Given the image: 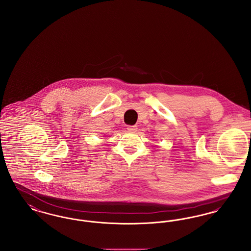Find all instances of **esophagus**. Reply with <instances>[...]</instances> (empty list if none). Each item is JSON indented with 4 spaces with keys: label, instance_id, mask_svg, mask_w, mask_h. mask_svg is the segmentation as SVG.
Masks as SVG:
<instances>
[{
    "label": "esophagus",
    "instance_id": "obj_1",
    "mask_svg": "<svg viewBox=\"0 0 251 251\" xmlns=\"http://www.w3.org/2000/svg\"><path fill=\"white\" fill-rule=\"evenodd\" d=\"M128 131H131V132H134V131H137V126H128Z\"/></svg>",
    "mask_w": 251,
    "mask_h": 251
}]
</instances>
